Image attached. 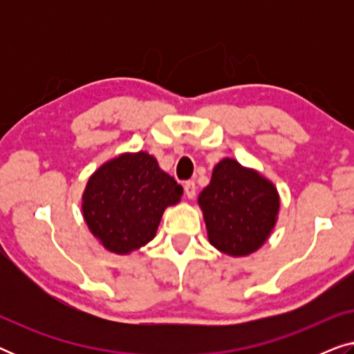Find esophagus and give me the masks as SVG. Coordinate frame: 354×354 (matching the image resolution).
<instances>
[{"mask_svg": "<svg viewBox=\"0 0 354 354\" xmlns=\"http://www.w3.org/2000/svg\"><path fill=\"white\" fill-rule=\"evenodd\" d=\"M183 192H185V196L188 198V200H193V198L196 196V185L195 182L188 180L183 183Z\"/></svg>", "mask_w": 354, "mask_h": 354, "instance_id": "34e87169", "label": "esophagus"}]
</instances>
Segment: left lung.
I'll use <instances>...</instances> for the list:
<instances>
[{"label": "left lung", "instance_id": "1", "mask_svg": "<svg viewBox=\"0 0 354 354\" xmlns=\"http://www.w3.org/2000/svg\"><path fill=\"white\" fill-rule=\"evenodd\" d=\"M207 240L221 253L243 258L258 251L279 219L277 187L253 167L224 158L198 195Z\"/></svg>", "mask_w": 354, "mask_h": 354}]
</instances>
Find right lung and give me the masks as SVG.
I'll list each match as a JSON object with an SVG mask.
<instances>
[{"mask_svg": "<svg viewBox=\"0 0 354 354\" xmlns=\"http://www.w3.org/2000/svg\"><path fill=\"white\" fill-rule=\"evenodd\" d=\"M182 192L153 154L122 153L90 176L82 214L106 251L130 254L154 239L164 211L180 203Z\"/></svg>", "mask_w": 354, "mask_h": 354, "instance_id": "obj_1", "label": "right lung"}]
</instances>
